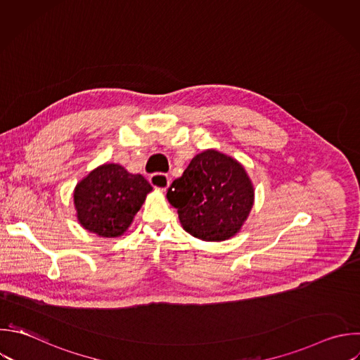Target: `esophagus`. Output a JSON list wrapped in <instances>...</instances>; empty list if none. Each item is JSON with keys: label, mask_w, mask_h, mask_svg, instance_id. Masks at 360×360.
I'll use <instances>...</instances> for the list:
<instances>
[{"label": "esophagus", "mask_w": 360, "mask_h": 360, "mask_svg": "<svg viewBox=\"0 0 360 360\" xmlns=\"http://www.w3.org/2000/svg\"><path fill=\"white\" fill-rule=\"evenodd\" d=\"M149 183H150L155 188H158V190H160V191H166V190L169 188V186H170V179H169L167 174L155 173V174H152V176L149 177Z\"/></svg>", "instance_id": "obj_1"}]
</instances>
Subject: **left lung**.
Segmentation results:
<instances>
[{"label": "left lung", "instance_id": "8db88e82", "mask_svg": "<svg viewBox=\"0 0 360 360\" xmlns=\"http://www.w3.org/2000/svg\"><path fill=\"white\" fill-rule=\"evenodd\" d=\"M186 232L207 242L235 236L255 202V188L245 167L215 149L195 155L183 176L167 190Z\"/></svg>", "mask_w": 360, "mask_h": 360}]
</instances>
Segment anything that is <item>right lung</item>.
Masks as SVG:
<instances>
[{
	"label": "right lung",
	"mask_w": 360,
	"mask_h": 360,
	"mask_svg": "<svg viewBox=\"0 0 360 360\" xmlns=\"http://www.w3.org/2000/svg\"><path fill=\"white\" fill-rule=\"evenodd\" d=\"M152 186L141 174L121 165L104 163L75 187L73 200L79 224L103 238H120L131 226Z\"/></svg>",
	"instance_id": "right-lung-1"
}]
</instances>
